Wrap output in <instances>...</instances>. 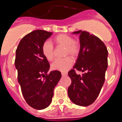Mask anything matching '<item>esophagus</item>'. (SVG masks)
<instances>
[{
  "instance_id": "1",
  "label": "esophagus",
  "mask_w": 122,
  "mask_h": 122,
  "mask_svg": "<svg viewBox=\"0 0 122 122\" xmlns=\"http://www.w3.org/2000/svg\"><path fill=\"white\" fill-rule=\"evenodd\" d=\"M68 74L66 72H62V76H66Z\"/></svg>"
}]
</instances>
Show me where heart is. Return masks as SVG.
I'll return each mask as SVG.
<instances>
[{
    "instance_id": "heart-1",
    "label": "heart",
    "mask_w": 122,
    "mask_h": 122,
    "mask_svg": "<svg viewBox=\"0 0 122 122\" xmlns=\"http://www.w3.org/2000/svg\"><path fill=\"white\" fill-rule=\"evenodd\" d=\"M52 41L57 46H63L65 48L64 56L70 55L73 57H76L80 51V45L78 42L74 40L72 36L66 34H60L55 36ZM42 53L45 57L49 61L53 60L54 57V48L51 42L46 41L41 48ZM73 63V60L70 56L63 59H57L52 63L51 68L54 70L65 72Z\"/></svg>"
}]
</instances>
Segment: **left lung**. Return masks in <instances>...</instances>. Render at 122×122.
Listing matches in <instances>:
<instances>
[{"label": "left lung", "instance_id": "left-lung-1", "mask_svg": "<svg viewBox=\"0 0 122 122\" xmlns=\"http://www.w3.org/2000/svg\"><path fill=\"white\" fill-rule=\"evenodd\" d=\"M73 33L80 34V51L73 69L68 72L71 84L68 94L75 104L87 106L97 98L104 82L108 51L104 43L95 35L82 30ZM75 69L84 73L77 75Z\"/></svg>", "mask_w": 122, "mask_h": 122}]
</instances>
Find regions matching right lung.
Wrapping results in <instances>:
<instances>
[{
    "mask_svg": "<svg viewBox=\"0 0 122 122\" xmlns=\"http://www.w3.org/2000/svg\"><path fill=\"white\" fill-rule=\"evenodd\" d=\"M52 34L43 30L33 31L22 38L16 51L18 82L27 103L35 109L49 106L54 89L62 77L57 70L48 74L50 65L42 53V45Z\"/></svg>",
    "mask_w": 122,
    "mask_h": 122,
    "instance_id": "obj_1",
    "label": "right lung"
}]
</instances>
